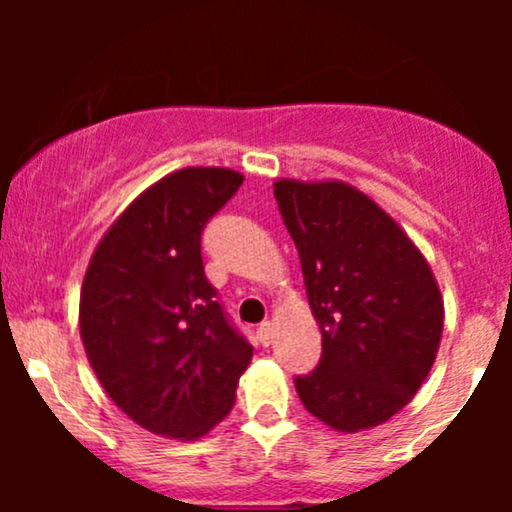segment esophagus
<instances>
[{
  "label": "esophagus",
  "instance_id": "34e87169",
  "mask_svg": "<svg viewBox=\"0 0 512 512\" xmlns=\"http://www.w3.org/2000/svg\"><path fill=\"white\" fill-rule=\"evenodd\" d=\"M257 337H260V342L267 346V344H272V339H274V322H262L260 325V330H257Z\"/></svg>",
  "mask_w": 512,
  "mask_h": 512
}]
</instances>
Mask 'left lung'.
Returning <instances> with one entry per match:
<instances>
[{"label":"left lung","mask_w":512,"mask_h":512,"mask_svg":"<svg viewBox=\"0 0 512 512\" xmlns=\"http://www.w3.org/2000/svg\"><path fill=\"white\" fill-rule=\"evenodd\" d=\"M301 257L322 358L296 378L303 407L334 431L390 421L424 385L443 334V296L414 240L342 180L274 182Z\"/></svg>","instance_id":"8db88e82"}]
</instances>
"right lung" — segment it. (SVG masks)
<instances>
[{
  "label": "right lung",
  "mask_w": 512,
  "mask_h": 512,
  "mask_svg": "<svg viewBox=\"0 0 512 512\" xmlns=\"http://www.w3.org/2000/svg\"><path fill=\"white\" fill-rule=\"evenodd\" d=\"M231 168H180L134 199L86 267L79 334L108 397L156 436L197 440L236 404L252 346L204 276L202 231L236 195Z\"/></svg>",
  "instance_id": "right-lung-1"
}]
</instances>
